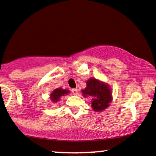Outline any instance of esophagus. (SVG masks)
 <instances>
[{"label":"esophagus","instance_id":"obj_1","mask_svg":"<svg viewBox=\"0 0 156 156\" xmlns=\"http://www.w3.org/2000/svg\"><path fill=\"white\" fill-rule=\"evenodd\" d=\"M71 92H72V94L73 95H77V94H78V89H73L72 90H71Z\"/></svg>","mask_w":156,"mask_h":156}]
</instances>
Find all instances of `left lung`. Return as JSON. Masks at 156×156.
<instances>
[{
	"label": "left lung",
	"mask_w": 156,
	"mask_h": 156,
	"mask_svg": "<svg viewBox=\"0 0 156 156\" xmlns=\"http://www.w3.org/2000/svg\"><path fill=\"white\" fill-rule=\"evenodd\" d=\"M87 88L82 90L83 96L92 98V107L95 112L104 110L112 101V92L107 84L101 83L95 78H90L87 82Z\"/></svg>",
	"instance_id": "left-lung-1"
}]
</instances>
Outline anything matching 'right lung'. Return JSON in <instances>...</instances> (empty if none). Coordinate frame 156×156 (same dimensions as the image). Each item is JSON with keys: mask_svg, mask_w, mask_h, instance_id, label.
Returning a JSON list of instances; mask_svg holds the SVG:
<instances>
[{"mask_svg": "<svg viewBox=\"0 0 156 156\" xmlns=\"http://www.w3.org/2000/svg\"><path fill=\"white\" fill-rule=\"evenodd\" d=\"M69 93V91L67 89H56L53 91V93L51 94V99L53 102H58L60 100V98L62 96L65 95Z\"/></svg>", "mask_w": 156, "mask_h": 156, "instance_id": "obj_1", "label": "right lung"}]
</instances>
